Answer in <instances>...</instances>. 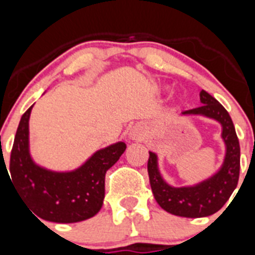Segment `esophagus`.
<instances>
[{"label":"esophagus","mask_w":255,"mask_h":255,"mask_svg":"<svg viewBox=\"0 0 255 255\" xmlns=\"http://www.w3.org/2000/svg\"><path fill=\"white\" fill-rule=\"evenodd\" d=\"M144 128L141 125H135L134 128H132L131 130H130V138L132 139H136V140H139V139H141L144 136Z\"/></svg>","instance_id":"obj_1"}]
</instances>
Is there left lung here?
Returning a JSON list of instances; mask_svg holds the SVG:
<instances>
[{"instance_id":"1","label":"left lung","mask_w":255,"mask_h":255,"mask_svg":"<svg viewBox=\"0 0 255 255\" xmlns=\"http://www.w3.org/2000/svg\"><path fill=\"white\" fill-rule=\"evenodd\" d=\"M202 106L184 111V115H203L222 125V138L226 144V157L221 170L211 179L195 186L172 188L163 181L158 172L157 155L149 152L148 175L157 203L166 212L180 217H207L225 206L238 186L240 173V145L233 120L216 98L200 92Z\"/></svg>"}]
</instances>
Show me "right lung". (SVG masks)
<instances>
[{
    "mask_svg": "<svg viewBox=\"0 0 255 255\" xmlns=\"http://www.w3.org/2000/svg\"><path fill=\"white\" fill-rule=\"evenodd\" d=\"M31 107L21 116L13 139L10 157L11 184L22 202L42 220L73 224L93 217L102 208L106 172L125 152L126 144L120 141L98 150L73 172L44 170L31 161L29 154Z\"/></svg>",
    "mask_w": 255,
    "mask_h": 255,
    "instance_id": "obj_1",
    "label": "right lung"
}]
</instances>
